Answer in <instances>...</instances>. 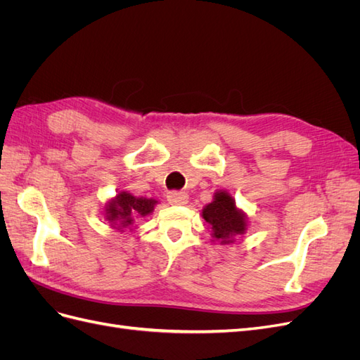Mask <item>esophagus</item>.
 <instances>
[{
	"label": "esophagus",
	"instance_id": "34e87169",
	"mask_svg": "<svg viewBox=\"0 0 360 360\" xmlns=\"http://www.w3.org/2000/svg\"><path fill=\"white\" fill-rule=\"evenodd\" d=\"M167 198L169 201V204H174V205H183L186 204L188 200H189V195L186 192H180V191H172V192H168Z\"/></svg>",
	"mask_w": 360,
	"mask_h": 360
}]
</instances>
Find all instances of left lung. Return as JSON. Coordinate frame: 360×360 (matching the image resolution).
I'll return each mask as SVG.
<instances>
[{"label": "left lung", "mask_w": 360, "mask_h": 360, "mask_svg": "<svg viewBox=\"0 0 360 360\" xmlns=\"http://www.w3.org/2000/svg\"><path fill=\"white\" fill-rule=\"evenodd\" d=\"M202 219L212 228L213 242L230 245L248 230L246 214L237 209L236 200L226 191H217L213 201L202 209Z\"/></svg>", "instance_id": "obj_1"}]
</instances>
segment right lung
<instances>
[{
	"instance_id": "1",
	"label": "right lung",
	"mask_w": 360,
	"mask_h": 360,
	"mask_svg": "<svg viewBox=\"0 0 360 360\" xmlns=\"http://www.w3.org/2000/svg\"><path fill=\"white\" fill-rule=\"evenodd\" d=\"M158 204L153 198L135 197L127 191L118 192L112 200L105 205V219L118 231H123L124 228L132 230L135 217H146L155 210Z\"/></svg>"
}]
</instances>
